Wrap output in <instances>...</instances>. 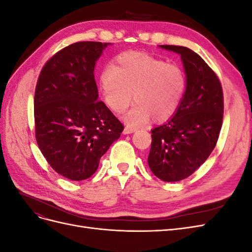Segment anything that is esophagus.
I'll return each mask as SVG.
<instances>
[{"instance_id":"esophagus-1","label":"esophagus","mask_w":252,"mask_h":252,"mask_svg":"<svg viewBox=\"0 0 252 252\" xmlns=\"http://www.w3.org/2000/svg\"><path fill=\"white\" fill-rule=\"evenodd\" d=\"M134 131H135V129H134V128H132V127H129V126H126V127L124 128L123 133H124V134H130V133H133Z\"/></svg>"}]
</instances>
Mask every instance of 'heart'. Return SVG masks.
Listing matches in <instances>:
<instances>
[{
    "label": "heart",
    "instance_id": "b5f03b06",
    "mask_svg": "<svg viewBox=\"0 0 252 252\" xmlns=\"http://www.w3.org/2000/svg\"><path fill=\"white\" fill-rule=\"evenodd\" d=\"M104 101L117 113L135 101L123 120L129 127L143 126L154 118L164 122L171 118L184 96L186 75L177 64L166 63L144 52L126 51L107 65L100 74Z\"/></svg>",
    "mask_w": 252,
    "mask_h": 252
}]
</instances>
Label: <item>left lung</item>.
<instances>
[{
  "mask_svg": "<svg viewBox=\"0 0 252 252\" xmlns=\"http://www.w3.org/2000/svg\"><path fill=\"white\" fill-rule=\"evenodd\" d=\"M179 53L186 73V90L173 117L151 130L149 168L165 182L191 175L215 149L222 128L224 96L217 74L187 47L159 45Z\"/></svg>",
  "mask_w": 252,
  "mask_h": 252,
  "instance_id": "8db88e82",
  "label": "left lung"
}]
</instances>
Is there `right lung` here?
<instances>
[{
	"instance_id": "1",
	"label": "right lung",
	"mask_w": 252,
	"mask_h": 252,
	"mask_svg": "<svg viewBox=\"0 0 252 252\" xmlns=\"http://www.w3.org/2000/svg\"><path fill=\"white\" fill-rule=\"evenodd\" d=\"M108 45H69L47 61L36 83V143L52 169L72 181L90 178L124 129L98 101L94 66Z\"/></svg>"
}]
</instances>
